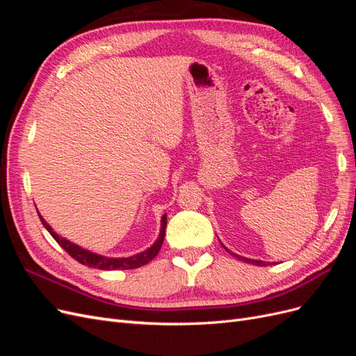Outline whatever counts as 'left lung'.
I'll use <instances>...</instances> for the list:
<instances>
[{
    "label": "left lung",
    "instance_id": "obj_1",
    "mask_svg": "<svg viewBox=\"0 0 356 356\" xmlns=\"http://www.w3.org/2000/svg\"><path fill=\"white\" fill-rule=\"evenodd\" d=\"M224 246V245H222ZM224 250L225 251H229L227 248L224 246ZM230 252V251H229ZM233 257H236L238 258V260H241V261H243V263H250V264H255V266H268L270 263H266V261H261V260H251V258H246V257H241V255H238V254H234V252H230Z\"/></svg>",
    "mask_w": 356,
    "mask_h": 356
}]
</instances>
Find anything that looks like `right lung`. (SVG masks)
<instances>
[{"label":"right lung","instance_id":"1","mask_svg":"<svg viewBox=\"0 0 356 356\" xmlns=\"http://www.w3.org/2000/svg\"><path fill=\"white\" fill-rule=\"evenodd\" d=\"M38 217L44 225L46 230L51 234V238L55 239L63 250H65L74 260H77L79 263L89 266L93 268H99V270H131V268H138L147 263H149L153 258L159 254L161 245H163L165 241V230H166V213L161 217V227H160V233L157 241L148 248V250L131 255V257H123V258H111V257H104L99 254H95L89 250H84V248L75 245L72 242H70L68 239L62 238V236L56 234V232H53V229L47 224V221L41 217L38 212Z\"/></svg>","mask_w":356,"mask_h":356}]
</instances>
